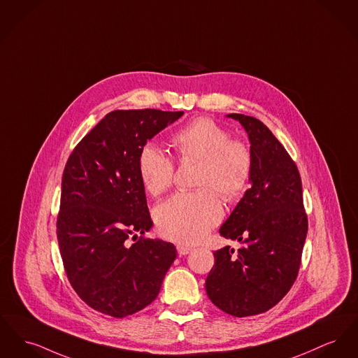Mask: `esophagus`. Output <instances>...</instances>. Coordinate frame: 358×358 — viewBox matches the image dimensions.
Here are the masks:
<instances>
[{
    "mask_svg": "<svg viewBox=\"0 0 358 358\" xmlns=\"http://www.w3.org/2000/svg\"><path fill=\"white\" fill-rule=\"evenodd\" d=\"M177 252L180 255H187V254H189L192 252V248L189 246H184V245H178L177 246Z\"/></svg>",
    "mask_w": 358,
    "mask_h": 358,
    "instance_id": "1",
    "label": "esophagus"
}]
</instances>
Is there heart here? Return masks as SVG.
<instances>
[{
  "label": "heart",
  "instance_id": "1",
  "mask_svg": "<svg viewBox=\"0 0 358 358\" xmlns=\"http://www.w3.org/2000/svg\"><path fill=\"white\" fill-rule=\"evenodd\" d=\"M180 159H199L196 184L201 189L180 192L159 204L155 220L164 236L182 245L200 241L219 223L223 208L216 192L236 199L249 182L252 152L230 132L208 117H197L170 139ZM141 181L148 193L159 196L171 187L174 164L155 145H146L138 157Z\"/></svg>",
  "mask_w": 358,
  "mask_h": 358
}]
</instances>
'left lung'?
<instances>
[{
    "label": "left lung",
    "instance_id": "1",
    "mask_svg": "<svg viewBox=\"0 0 358 358\" xmlns=\"http://www.w3.org/2000/svg\"><path fill=\"white\" fill-rule=\"evenodd\" d=\"M227 117L246 131L252 164L250 188L219 232L243 248L213 252L206 289L222 311L243 317L271 310L288 294L300 268L308 222L299 170L272 131L252 116Z\"/></svg>",
    "mask_w": 358,
    "mask_h": 358
}]
</instances>
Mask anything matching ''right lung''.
Listing matches in <instances>:
<instances>
[{
    "mask_svg": "<svg viewBox=\"0 0 358 358\" xmlns=\"http://www.w3.org/2000/svg\"><path fill=\"white\" fill-rule=\"evenodd\" d=\"M182 110H113L73 150L62 177L57 235L67 278L93 310L132 315L155 300L177 257L173 243L129 235L152 227L138 157Z\"/></svg>",
    "mask_w": 358,
    "mask_h": 358,
    "instance_id": "right-lung-1",
    "label": "right lung"
}]
</instances>
